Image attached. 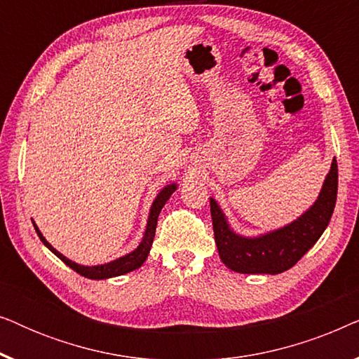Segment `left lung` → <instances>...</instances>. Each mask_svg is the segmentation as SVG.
I'll return each mask as SVG.
<instances>
[{
    "mask_svg": "<svg viewBox=\"0 0 359 359\" xmlns=\"http://www.w3.org/2000/svg\"><path fill=\"white\" fill-rule=\"evenodd\" d=\"M338 166L332 161L322 191L313 205L301 217L259 237L235 233L225 215L210 198L214 237L219 257L232 271L243 274H279L292 268L311 250L330 222L337 203Z\"/></svg>",
    "mask_w": 359,
    "mask_h": 359,
    "instance_id": "obj_1",
    "label": "left lung"
}]
</instances>
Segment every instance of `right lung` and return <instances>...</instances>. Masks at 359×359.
Segmentation results:
<instances>
[{"label":"right lung","mask_w":359,"mask_h":359,"mask_svg":"<svg viewBox=\"0 0 359 359\" xmlns=\"http://www.w3.org/2000/svg\"><path fill=\"white\" fill-rule=\"evenodd\" d=\"M175 189H176V184L175 183L165 186V188L158 193V196H156V198H155L154 204H151L150 214H149V222H147V229H145L144 238H142V242H140L139 247H137L134 252H130L129 255H126V257H121V258L114 259V262L106 263V264H97V266H83V264H78L75 262H72V259H68L67 257H63L60 252H57V250L53 248L52 245L48 243L46 238H43V235L41 233V230L37 229L36 224H34V229H36V232L39 235V238L42 240V243L46 245V247L50 250L53 255H57V257L60 258L62 262L67 264V266H70L73 271H76L78 274H81V276L90 278V279H107V278L121 276V274L130 273V271H134V269L140 268L142 264H144L145 259H147V257H149L151 243H154L155 229H156V222H158L160 210L166 204V201L170 199V196L175 193Z\"/></svg>","instance_id":"1"}]
</instances>
